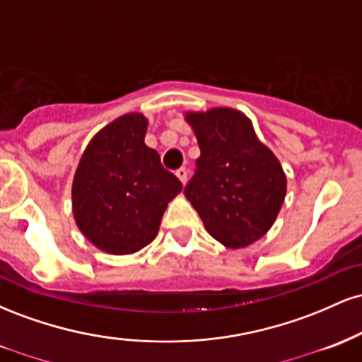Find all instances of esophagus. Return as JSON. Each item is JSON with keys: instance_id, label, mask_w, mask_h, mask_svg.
Masks as SVG:
<instances>
[{"instance_id": "esophagus-1", "label": "esophagus", "mask_w": 362, "mask_h": 362, "mask_svg": "<svg viewBox=\"0 0 362 362\" xmlns=\"http://www.w3.org/2000/svg\"><path fill=\"white\" fill-rule=\"evenodd\" d=\"M175 175L178 177V180H180L182 184H185L187 182V170L185 168H178L175 172Z\"/></svg>"}]
</instances>
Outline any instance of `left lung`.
Instances as JSON below:
<instances>
[{
    "label": "left lung",
    "mask_w": 362,
    "mask_h": 362,
    "mask_svg": "<svg viewBox=\"0 0 362 362\" xmlns=\"http://www.w3.org/2000/svg\"><path fill=\"white\" fill-rule=\"evenodd\" d=\"M201 156L184 194L207 233L242 248L271 230L286 197V175L274 153L257 139L242 112L187 114Z\"/></svg>",
    "instance_id": "obj_1"
}]
</instances>
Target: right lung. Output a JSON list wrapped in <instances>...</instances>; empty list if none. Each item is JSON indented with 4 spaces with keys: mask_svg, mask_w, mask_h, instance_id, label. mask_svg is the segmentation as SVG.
<instances>
[{
    "mask_svg": "<svg viewBox=\"0 0 362 362\" xmlns=\"http://www.w3.org/2000/svg\"><path fill=\"white\" fill-rule=\"evenodd\" d=\"M146 119L126 114L90 141L73 180V214L95 247L127 255L155 240L182 182L144 144Z\"/></svg>",
    "mask_w": 362,
    "mask_h": 362,
    "instance_id": "obj_1",
    "label": "right lung"
}]
</instances>
